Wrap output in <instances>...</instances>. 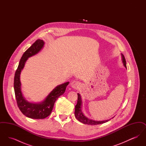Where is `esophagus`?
I'll list each match as a JSON object with an SVG mask.
<instances>
[{
    "label": "esophagus",
    "mask_w": 146,
    "mask_h": 146,
    "mask_svg": "<svg viewBox=\"0 0 146 146\" xmlns=\"http://www.w3.org/2000/svg\"><path fill=\"white\" fill-rule=\"evenodd\" d=\"M70 85H71L72 88L76 89H78L80 87V83L78 81H73L70 83Z\"/></svg>",
    "instance_id": "1"
}]
</instances>
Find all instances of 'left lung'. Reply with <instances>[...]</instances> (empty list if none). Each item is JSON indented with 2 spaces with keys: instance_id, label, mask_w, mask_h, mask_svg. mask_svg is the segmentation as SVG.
I'll use <instances>...</instances> for the list:
<instances>
[{
  "instance_id": "left-lung-1",
  "label": "left lung",
  "mask_w": 146,
  "mask_h": 146,
  "mask_svg": "<svg viewBox=\"0 0 146 146\" xmlns=\"http://www.w3.org/2000/svg\"><path fill=\"white\" fill-rule=\"evenodd\" d=\"M122 60L124 64V66L126 68V60H125V57L124 55L122 54ZM82 104V99H81V96L79 94H78V101H77V104L76 105L75 107V116L76 119H78L79 121L81 123H83L84 124H88V125H98V124H103L104 123L107 122L109 121V120H107L105 121H95L93 120H91L90 119H88L86 118L83 113L81 110V106Z\"/></svg>"
}]
</instances>
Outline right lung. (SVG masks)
Wrapping results in <instances>:
<instances>
[{
	"instance_id": "1",
	"label": "right lung",
	"mask_w": 146,
	"mask_h": 146,
	"mask_svg": "<svg viewBox=\"0 0 146 146\" xmlns=\"http://www.w3.org/2000/svg\"><path fill=\"white\" fill-rule=\"evenodd\" d=\"M44 42L38 39L23 54L14 77V87L17 106L21 112L28 118L42 119L46 118L51 114L57 99L63 95L69 82L56 86L44 101L40 104L28 102L23 96L21 90L20 74L28 57L35 55L42 48Z\"/></svg>"
}]
</instances>
